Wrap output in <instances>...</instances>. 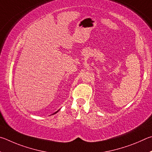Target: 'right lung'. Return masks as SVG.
Listing matches in <instances>:
<instances>
[{
	"label": "right lung",
	"mask_w": 152,
	"mask_h": 152,
	"mask_svg": "<svg viewBox=\"0 0 152 152\" xmlns=\"http://www.w3.org/2000/svg\"><path fill=\"white\" fill-rule=\"evenodd\" d=\"M58 111H59V110H58V111H56V112H55L54 113H53V114H52V115H54V114H55V113H57L58 112Z\"/></svg>",
	"instance_id": "right-lung-1"
}]
</instances>
